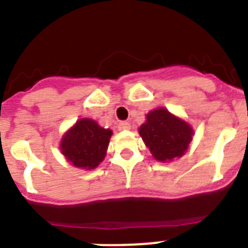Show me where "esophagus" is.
<instances>
[{"mask_svg":"<svg viewBox=\"0 0 248 248\" xmlns=\"http://www.w3.org/2000/svg\"><path fill=\"white\" fill-rule=\"evenodd\" d=\"M131 128V124L128 122H120L118 124V130L120 131H126V130H130Z\"/></svg>","mask_w":248,"mask_h":248,"instance_id":"obj_1","label":"esophagus"}]
</instances>
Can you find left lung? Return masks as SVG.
Returning <instances> with one entry per match:
<instances>
[{
  "label": "left lung",
  "mask_w": 248,
  "mask_h": 248,
  "mask_svg": "<svg viewBox=\"0 0 248 248\" xmlns=\"http://www.w3.org/2000/svg\"><path fill=\"white\" fill-rule=\"evenodd\" d=\"M139 134L156 160L170 162L187 152L194 130L166 108H156L146 114Z\"/></svg>",
  "instance_id": "left-lung-1"
}]
</instances>
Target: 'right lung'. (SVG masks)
<instances>
[{"label":"right lung","instance_id":"add662e5","mask_svg":"<svg viewBox=\"0 0 248 248\" xmlns=\"http://www.w3.org/2000/svg\"><path fill=\"white\" fill-rule=\"evenodd\" d=\"M110 136L109 128L100 127L90 118H81L63 135L60 148L72 166L94 170L103 162Z\"/></svg>","mask_w":248,"mask_h":248}]
</instances>
